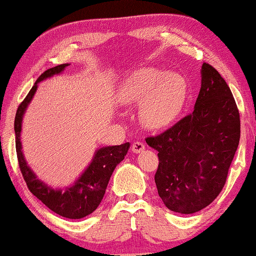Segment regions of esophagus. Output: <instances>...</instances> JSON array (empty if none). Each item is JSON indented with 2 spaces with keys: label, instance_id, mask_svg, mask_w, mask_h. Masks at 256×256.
I'll list each match as a JSON object with an SVG mask.
<instances>
[{
  "label": "esophagus",
  "instance_id": "1",
  "mask_svg": "<svg viewBox=\"0 0 256 256\" xmlns=\"http://www.w3.org/2000/svg\"><path fill=\"white\" fill-rule=\"evenodd\" d=\"M132 152H135V154H140L141 152H143V150H144V144H143L142 142L136 141V142L132 143Z\"/></svg>",
  "mask_w": 256,
  "mask_h": 256
}]
</instances>
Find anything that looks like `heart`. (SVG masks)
Listing matches in <instances>:
<instances>
[{"mask_svg": "<svg viewBox=\"0 0 256 256\" xmlns=\"http://www.w3.org/2000/svg\"><path fill=\"white\" fill-rule=\"evenodd\" d=\"M185 96L186 82L180 73L150 66L132 72L118 92L121 104H138L140 124L152 130L168 127L178 116Z\"/></svg>", "mask_w": 256, "mask_h": 256, "instance_id": "heart-1", "label": "heart"}]
</instances>
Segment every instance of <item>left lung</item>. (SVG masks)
Masks as SVG:
<instances>
[{"label":"left lung","instance_id":"8db88e82","mask_svg":"<svg viewBox=\"0 0 256 256\" xmlns=\"http://www.w3.org/2000/svg\"><path fill=\"white\" fill-rule=\"evenodd\" d=\"M190 115L146 142L158 152L155 183L170 211L191 214L222 192L240 141V115L228 85L208 62Z\"/></svg>","mask_w":256,"mask_h":256}]
</instances>
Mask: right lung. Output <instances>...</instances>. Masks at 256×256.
Segmentation results:
<instances>
[{
  "mask_svg": "<svg viewBox=\"0 0 256 256\" xmlns=\"http://www.w3.org/2000/svg\"><path fill=\"white\" fill-rule=\"evenodd\" d=\"M68 65L70 64L58 65L56 68H48L43 74H40L26 99L17 108L15 116L16 152L20 172L31 194L36 196L43 204L57 214L68 219H82L96 211L98 206L100 205L112 174L118 164L124 160V156L127 155L130 143L127 142L121 146H102L96 150L90 166L84 170V172L78 177V180H74V183L64 188H54L51 185H48L45 182L40 180L34 172V170L28 166L22 150V142H20L24 114L36 93L38 84L51 76L60 74Z\"/></svg>",
  "mask_w": 256,
  "mask_h": 256,
  "instance_id": "1",
  "label": "right lung"
}]
</instances>
